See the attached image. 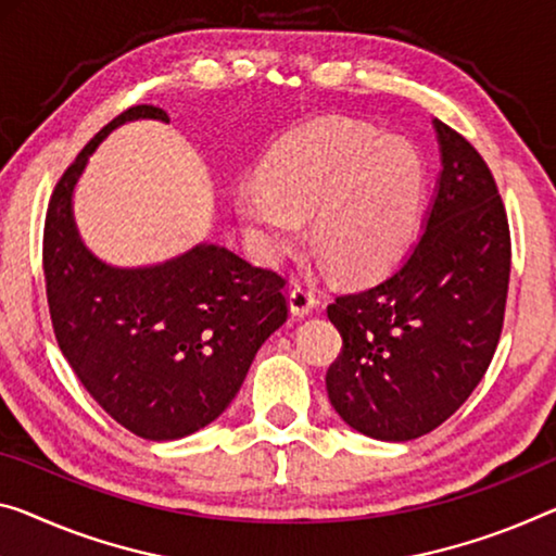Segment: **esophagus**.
Masks as SVG:
<instances>
[{"label": "esophagus", "mask_w": 556, "mask_h": 556, "mask_svg": "<svg viewBox=\"0 0 556 556\" xmlns=\"http://www.w3.org/2000/svg\"><path fill=\"white\" fill-rule=\"evenodd\" d=\"M288 301H290V313L298 315V318H303V315H307L315 305H318V298H315L313 290L305 286H295L290 290Z\"/></svg>", "instance_id": "1"}]
</instances>
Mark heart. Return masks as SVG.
I'll list each match as a JSON object with an SVG mask.
<instances>
[{
  "instance_id": "obj_1",
  "label": "heart",
  "mask_w": 556,
  "mask_h": 556,
  "mask_svg": "<svg viewBox=\"0 0 556 556\" xmlns=\"http://www.w3.org/2000/svg\"><path fill=\"white\" fill-rule=\"evenodd\" d=\"M425 166L400 136L326 118L290 134L243 181L236 213L255 255L276 263L311 243L345 278H370L403 255L420 226Z\"/></svg>"
}]
</instances>
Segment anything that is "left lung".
<instances>
[{
    "label": "left lung",
    "mask_w": 556,
    "mask_h": 556,
    "mask_svg": "<svg viewBox=\"0 0 556 556\" xmlns=\"http://www.w3.org/2000/svg\"><path fill=\"white\" fill-rule=\"evenodd\" d=\"M432 126L442 170L420 241L378 283L328 305L343 336L326 375L330 405L386 442L422 438L457 413L505 320L511 245L497 184L465 136Z\"/></svg>",
    "instance_id": "obj_1"
}]
</instances>
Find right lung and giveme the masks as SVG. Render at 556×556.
Returning a JSON list of instances; mask_svg holds the SVG:
<instances>
[{
  "label": "right lung",
  "mask_w": 556,
  "mask_h": 556,
  "mask_svg": "<svg viewBox=\"0 0 556 556\" xmlns=\"http://www.w3.org/2000/svg\"><path fill=\"white\" fill-rule=\"evenodd\" d=\"M136 118L168 124L164 109L141 104L93 136L51 193L41 255L51 326L76 378L118 425L164 442L224 413L288 303L278 273L216 243L143 268L109 266L84 245L76 184L99 143Z\"/></svg>",
  "instance_id": "obj_1"
}]
</instances>
